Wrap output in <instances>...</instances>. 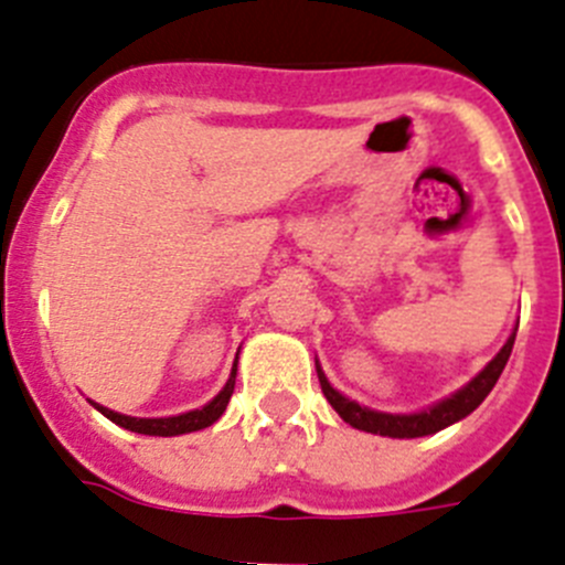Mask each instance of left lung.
<instances>
[{"instance_id":"left-lung-1","label":"left lung","mask_w":565,"mask_h":565,"mask_svg":"<svg viewBox=\"0 0 565 565\" xmlns=\"http://www.w3.org/2000/svg\"><path fill=\"white\" fill-rule=\"evenodd\" d=\"M512 343H515V332L510 334L504 349H501V352L484 365V371H479V374L465 385V388H459L456 394L441 399V403L430 405L428 411H419V414H383V411L363 408L360 403H354V399L343 396L340 391H334L318 363H315V369H318L320 391H323V396L329 399V405H332V408L340 414V419L349 422L352 428L365 430V434L391 436V439H416V436L436 434V430L465 419L467 414H472V411L479 408V405L484 403V396L492 391V385H495L498 377H501V371H504L507 360H510L512 354Z\"/></svg>"}]
</instances>
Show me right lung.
<instances>
[{"instance_id":"add662e5","label":"right lung","mask_w":565,"mask_h":565,"mask_svg":"<svg viewBox=\"0 0 565 565\" xmlns=\"http://www.w3.org/2000/svg\"><path fill=\"white\" fill-rule=\"evenodd\" d=\"M233 385H236V363H233L231 380H227V383H225V388H222L220 394L213 396V399L205 405V408L188 411V414H180V416H162V419H137V416L118 414V411H109V408H104V405H98V403H93V405L100 411V414L106 416V419H111V422H115V425H120V428L131 430V434L180 436V434H194V430L207 428V425H213V422L220 419V416L225 414L227 403H231Z\"/></svg>"}]
</instances>
